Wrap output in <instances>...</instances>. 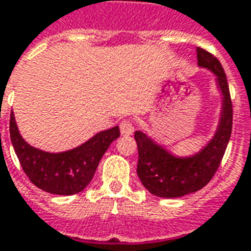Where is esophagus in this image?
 <instances>
[{"instance_id": "1", "label": "esophagus", "mask_w": 251, "mask_h": 251, "mask_svg": "<svg viewBox=\"0 0 251 251\" xmlns=\"http://www.w3.org/2000/svg\"><path fill=\"white\" fill-rule=\"evenodd\" d=\"M120 130L122 135H131L134 133V126L130 121H122L120 124Z\"/></svg>"}]
</instances>
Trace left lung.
Here are the masks:
<instances>
[{
	"label": "left lung",
	"instance_id": "8db88e82",
	"mask_svg": "<svg viewBox=\"0 0 251 251\" xmlns=\"http://www.w3.org/2000/svg\"><path fill=\"white\" fill-rule=\"evenodd\" d=\"M199 67L216 75L217 85L223 95V110L219 127L213 138L204 149L192 156L172 155L142 131H135L138 146L137 174L143 187L158 198H180L205 187L217 171L230 139L233 125V106L226 75L219 59L198 47Z\"/></svg>",
	"mask_w": 251,
	"mask_h": 251
}]
</instances>
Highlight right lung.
I'll list each match as a JSON object with an SVG mask.
<instances>
[{"mask_svg": "<svg viewBox=\"0 0 251 251\" xmlns=\"http://www.w3.org/2000/svg\"><path fill=\"white\" fill-rule=\"evenodd\" d=\"M120 137V127L97 133L83 145L64 152H46L30 146L21 137L14 113L10 114V138L25 174L42 191L53 195L81 192L95 175L110 143Z\"/></svg>", "mask_w": 251, "mask_h": 251, "instance_id": "add662e5", "label": "right lung"}]
</instances>
